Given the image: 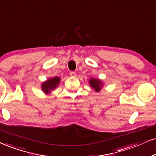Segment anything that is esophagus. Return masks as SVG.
<instances>
[{"instance_id": "esophagus-1", "label": "esophagus", "mask_w": 156, "mask_h": 156, "mask_svg": "<svg viewBox=\"0 0 156 156\" xmlns=\"http://www.w3.org/2000/svg\"><path fill=\"white\" fill-rule=\"evenodd\" d=\"M70 76H71L72 78H75V77H76V73L75 72L72 71V72L70 73Z\"/></svg>"}]
</instances>
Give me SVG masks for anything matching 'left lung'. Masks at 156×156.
Wrapping results in <instances>:
<instances>
[{
  "label": "left lung",
  "instance_id": "obj_1",
  "mask_svg": "<svg viewBox=\"0 0 156 156\" xmlns=\"http://www.w3.org/2000/svg\"><path fill=\"white\" fill-rule=\"evenodd\" d=\"M88 83L93 89L95 90V92H99L104 86V82L98 78H94L90 77L88 80Z\"/></svg>",
  "mask_w": 156,
  "mask_h": 156
}]
</instances>
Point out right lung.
Instances as JSON below:
<instances>
[{
  "instance_id": "add662e5",
  "label": "right lung",
  "mask_w": 156,
  "mask_h": 156,
  "mask_svg": "<svg viewBox=\"0 0 156 156\" xmlns=\"http://www.w3.org/2000/svg\"><path fill=\"white\" fill-rule=\"evenodd\" d=\"M60 82V77H53V78H48L42 83L41 85V88L45 94H50L52 90H55L58 87Z\"/></svg>"
}]
</instances>
